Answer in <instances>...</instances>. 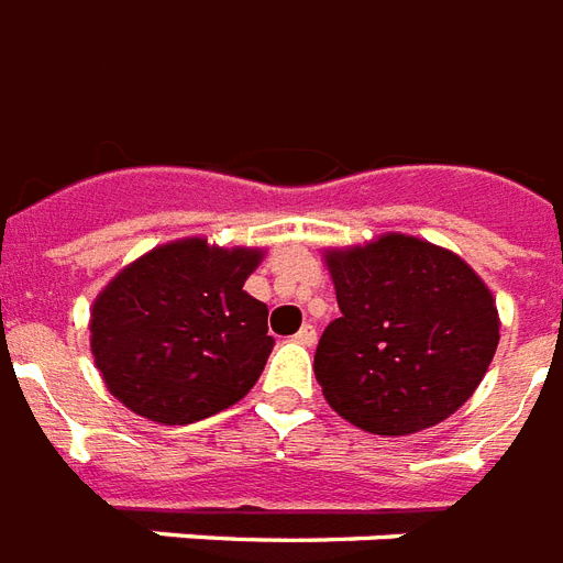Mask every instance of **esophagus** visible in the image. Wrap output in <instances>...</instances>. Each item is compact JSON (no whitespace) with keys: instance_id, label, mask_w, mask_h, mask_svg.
Masks as SVG:
<instances>
[{"instance_id":"1","label":"esophagus","mask_w":563,"mask_h":563,"mask_svg":"<svg viewBox=\"0 0 563 563\" xmlns=\"http://www.w3.org/2000/svg\"><path fill=\"white\" fill-rule=\"evenodd\" d=\"M316 339L318 335H316V327L312 324H303L298 333H295V342L303 344V347H312V344H316Z\"/></svg>"}]
</instances>
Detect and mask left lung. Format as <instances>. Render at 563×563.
<instances>
[{
    "label": "left lung",
    "instance_id": "left-lung-1",
    "mask_svg": "<svg viewBox=\"0 0 563 563\" xmlns=\"http://www.w3.org/2000/svg\"><path fill=\"white\" fill-rule=\"evenodd\" d=\"M342 316L316 351L327 402L374 435H411L450 418L488 371L499 316L453 251L385 233L327 251Z\"/></svg>",
    "mask_w": 563,
    "mask_h": 563
}]
</instances>
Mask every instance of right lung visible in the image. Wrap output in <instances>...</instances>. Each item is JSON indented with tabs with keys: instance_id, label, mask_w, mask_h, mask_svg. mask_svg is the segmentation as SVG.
<instances>
[{
	"instance_id": "obj_1",
	"label": "right lung",
	"mask_w": 563,
	"mask_h": 563,
	"mask_svg": "<svg viewBox=\"0 0 563 563\" xmlns=\"http://www.w3.org/2000/svg\"><path fill=\"white\" fill-rule=\"evenodd\" d=\"M260 260L256 247L178 239L122 268L90 316L92 356L110 394L166 427L242 400L274 347L268 307L242 289Z\"/></svg>"
}]
</instances>
